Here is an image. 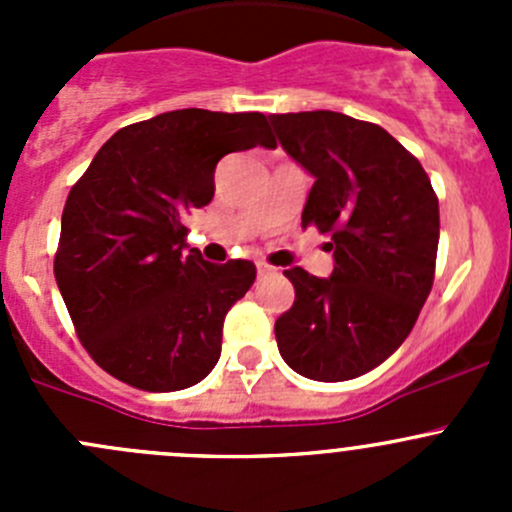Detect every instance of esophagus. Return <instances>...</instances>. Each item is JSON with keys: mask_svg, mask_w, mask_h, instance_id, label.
<instances>
[{"mask_svg": "<svg viewBox=\"0 0 512 512\" xmlns=\"http://www.w3.org/2000/svg\"><path fill=\"white\" fill-rule=\"evenodd\" d=\"M272 272H275V267L265 265V262H257V275L267 277V275H272Z\"/></svg>", "mask_w": 512, "mask_h": 512, "instance_id": "34e87169", "label": "esophagus"}]
</instances>
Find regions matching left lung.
Masks as SVG:
<instances>
[{
	"mask_svg": "<svg viewBox=\"0 0 512 512\" xmlns=\"http://www.w3.org/2000/svg\"><path fill=\"white\" fill-rule=\"evenodd\" d=\"M285 153L314 178L302 225L332 232L329 277L285 270L294 304L275 322L289 369L347 381L404 344L433 285L438 198L421 163L376 123L337 111L272 113Z\"/></svg>",
	"mask_w": 512,
	"mask_h": 512,
	"instance_id": "left-lung-1",
	"label": "left lung"
}]
</instances>
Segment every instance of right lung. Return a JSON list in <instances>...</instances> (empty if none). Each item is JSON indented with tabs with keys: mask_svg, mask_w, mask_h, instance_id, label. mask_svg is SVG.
<instances>
[{
	"mask_svg": "<svg viewBox=\"0 0 512 512\" xmlns=\"http://www.w3.org/2000/svg\"><path fill=\"white\" fill-rule=\"evenodd\" d=\"M255 146H277L262 113L168 111L113 133L71 188L54 275L103 371L180 391L215 369L227 309L257 270L188 250L185 215L213 200L220 158Z\"/></svg>",
	"mask_w": 512,
	"mask_h": 512,
	"instance_id": "obj_1",
	"label": "right lung"
}]
</instances>
